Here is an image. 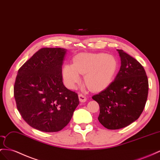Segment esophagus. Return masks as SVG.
Here are the masks:
<instances>
[{
	"mask_svg": "<svg viewBox=\"0 0 160 160\" xmlns=\"http://www.w3.org/2000/svg\"><path fill=\"white\" fill-rule=\"evenodd\" d=\"M78 97H79V100L80 102H85L87 101V97H86L84 95H82V94H80V95H78Z\"/></svg>",
	"mask_w": 160,
	"mask_h": 160,
	"instance_id": "obj_1",
	"label": "esophagus"
}]
</instances>
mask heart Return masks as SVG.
<instances>
[{
  "mask_svg": "<svg viewBox=\"0 0 160 160\" xmlns=\"http://www.w3.org/2000/svg\"><path fill=\"white\" fill-rule=\"evenodd\" d=\"M119 68L118 61L105 52H82L73 58V65L65 64L62 70L65 82L73 88L85 73V82L93 91H101L113 82Z\"/></svg>",
  "mask_w": 160,
  "mask_h": 160,
  "instance_id": "b5f03b06",
  "label": "heart"
}]
</instances>
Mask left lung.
Instances as JSON below:
<instances>
[{"mask_svg":"<svg viewBox=\"0 0 160 160\" xmlns=\"http://www.w3.org/2000/svg\"><path fill=\"white\" fill-rule=\"evenodd\" d=\"M121 66L115 80L92 99L99 105V122L106 128H124L136 121L145 108L149 91L146 72L137 60L117 49Z\"/></svg>","mask_w":160,"mask_h":160,"instance_id":"1","label":"left lung"}]
</instances>
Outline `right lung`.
<instances>
[{
	"mask_svg": "<svg viewBox=\"0 0 160 160\" xmlns=\"http://www.w3.org/2000/svg\"><path fill=\"white\" fill-rule=\"evenodd\" d=\"M67 50L42 48L19 68L14 85L17 108L35 129L58 132L68 125L79 104L78 94L63 83Z\"/></svg>",
	"mask_w": 160,
	"mask_h": 160,
	"instance_id": "1",
	"label": "right lung"
}]
</instances>
